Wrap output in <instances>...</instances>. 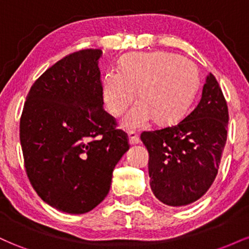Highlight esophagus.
I'll list each match as a JSON object with an SVG mask.
<instances>
[{
  "label": "esophagus",
  "instance_id": "obj_1",
  "mask_svg": "<svg viewBox=\"0 0 249 249\" xmlns=\"http://www.w3.org/2000/svg\"><path fill=\"white\" fill-rule=\"evenodd\" d=\"M128 142H130V144H139L141 138H139V136L134 131H130L128 132Z\"/></svg>",
  "mask_w": 249,
  "mask_h": 249
}]
</instances>
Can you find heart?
Returning a JSON list of instances; mask_svg holds the SVG:
<instances>
[{
  "label": "heart",
  "mask_w": 249,
  "mask_h": 249,
  "mask_svg": "<svg viewBox=\"0 0 249 249\" xmlns=\"http://www.w3.org/2000/svg\"><path fill=\"white\" fill-rule=\"evenodd\" d=\"M199 84L196 64L172 53H133L122 59L121 71L108 70L103 98L113 115L121 116L138 96L141 102L124 117L123 126L146 127L154 118L161 124L176 122L192 102Z\"/></svg>",
  "instance_id": "heart-1"
}]
</instances>
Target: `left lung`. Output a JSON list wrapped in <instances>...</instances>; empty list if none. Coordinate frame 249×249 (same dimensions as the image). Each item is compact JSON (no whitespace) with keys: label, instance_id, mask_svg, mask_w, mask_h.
<instances>
[{"label":"left lung","instance_id":"obj_1","mask_svg":"<svg viewBox=\"0 0 249 249\" xmlns=\"http://www.w3.org/2000/svg\"><path fill=\"white\" fill-rule=\"evenodd\" d=\"M228 107L219 83L210 73L196 107L176 124L144 131L151 190L168 206L201 198L218 174L226 145Z\"/></svg>","mask_w":249,"mask_h":249}]
</instances>
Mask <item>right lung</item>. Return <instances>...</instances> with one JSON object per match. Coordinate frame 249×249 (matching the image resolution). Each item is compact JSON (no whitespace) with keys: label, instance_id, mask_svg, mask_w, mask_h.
Here are the masks:
<instances>
[{"label":"right lung","instance_id":"right-lung-1","mask_svg":"<svg viewBox=\"0 0 249 249\" xmlns=\"http://www.w3.org/2000/svg\"><path fill=\"white\" fill-rule=\"evenodd\" d=\"M102 50L63 57L36 79L19 119V141L31 186L56 210L83 214L110 191L128 137L103 107Z\"/></svg>","mask_w":249,"mask_h":249}]
</instances>
